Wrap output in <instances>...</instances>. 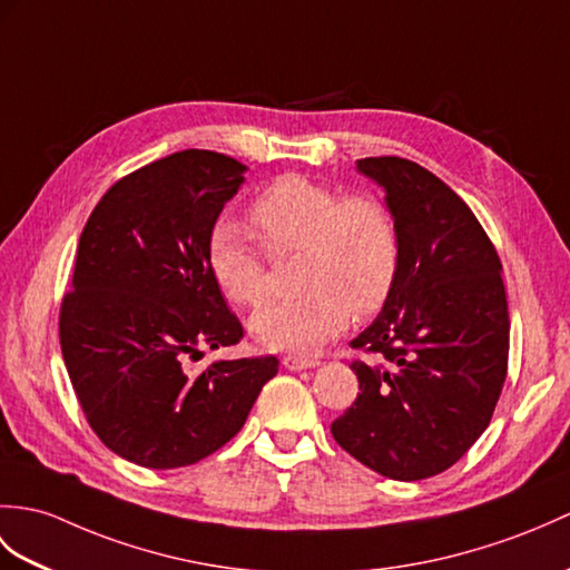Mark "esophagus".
I'll return each mask as SVG.
<instances>
[{
  "label": "esophagus",
  "instance_id": "34e87169",
  "mask_svg": "<svg viewBox=\"0 0 570 570\" xmlns=\"http://www.w3.org/2000/svg\"><path fill=\"white\" fill-rule=\"evenodd\" d=\"M282 364L288 368V372H303V368H313L321 362L311 360V356H301V354H288L282 360Z\"/></svg>",
  "mask_w": 570,
  "mask_h": 570
}]
</instances>
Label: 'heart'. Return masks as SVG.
Wrapping results in <instances>:
<instances>
[{
    "label": "heart",
    "mask_w": 570,
    "mask_h": 570,
    "mask_svg": "<svg viewBox=\"0 0 570 570\" xmlns=\"http://www.w3.org/2000/svg\"><path fill=\"white\" fill-rule=\"evenodd\" d=\"M249 233L269 257L301 249V296L262 308L249 333L267 350L313 352L345 330L354 315H372L389 301L399 276V230L379 198L342 196L301 175L264 187L247 214ZM237 223H220L208 240V269L223 296L243 308L269 298V264Z\"/></svg>",
    "instance_id": "1"
}]
</instances>
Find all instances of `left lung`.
<instances>
[{
    "mask_svg": "<svg viewBox=\"0 0 570 570\" xmlns=\"http://www.w3.org/2000/svg\"><path fill=\"white\" fill-rule=\"evenodd\" d=\"M356 169L386 191L401 262L389 301L354 350L360 391L330 432L393 481L454 466L493 417L508 374L510 317L502 264L479 218L430 169L364 157Z\"/></svg>",
    "mask_w": 570,
    "mask_h": 570,
    "instance_id": "8db88e82",
    "label": "left lung"
}]
</instances>
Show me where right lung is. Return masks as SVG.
<instances>
[{
	"label": "right lung",
	"mask_w": 570,
	"mask_h": 570,
	"mask_svg": "<svg viewBox=\"0 0 570 570\" xmlns=\"http://www.w3.org/2000/svg\"><path fill=\"white\" fill-rule=\"evenodd\" d=\"M247 167L181 150L118 179L79 235L60 347L77 401L114 454L145 469L196 464L240 432L276 356L214 362L243 325L208 269V240Z\"/></svg>",
	"instance_id": "obj_1"
}]
</instances>
